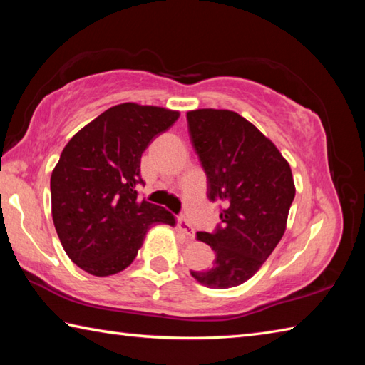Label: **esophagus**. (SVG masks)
<instances>
[{
	"label": "esophagus",
	"mask_w": 365,
	"mask_h": 365,
	"mask_svg": "<svg viewBox=\"0 0 365 365\" xmlns=\"http://www.w3.org/2000/svg\"><path fill=\"white\" fill-rule=\"evenodd\" d=\"M177 226L185 235H187V238H195V229H192L190 221L187 220V216H183V215L177 216Z\"/></svg>",
	"instance_id": "34e87169"
}]
</instances>
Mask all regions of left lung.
Here are the masks:
<instances>
[{"instance_id": "8db88e82", "label": "left lung", "mask_w": 365, "mask_h": 365, "mask_svg": "<svg viewBox=\"0 0 365 365\" xmlns=\"http://www.w3.org/2000/svg\"><path fill=\"white\" fill-rule=\"evenodd\" d=\"M192 147L207 175V197L221 222L197 232L215 251L212 268L191 271L210 289H229L257 273L285 232L294 197L289 163L251 122L227 110L187 114Z\"/></svg>"}]
</instances>
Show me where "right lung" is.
Listing matches in <instances>:
<instances>
[{
  "label": "right lung",
  "mask_w": 365,
  "mask_h": 365,
  "mask_svg": "<svg viewBox=\"0 0 365 365\" xmlns=\"http://www.w3.org/2000/svg\"><path fill=\"white\" fill-rule=\"evenodd\" d=\"M177 111L122 103L81 128L53 169L51 215L64 251L92 276H111L135 260L155 224L174 226L166 208L139 197L141 157L174 125Z\"/></svg>",
  "instance_id": "obj_1"
}]
</instances>
